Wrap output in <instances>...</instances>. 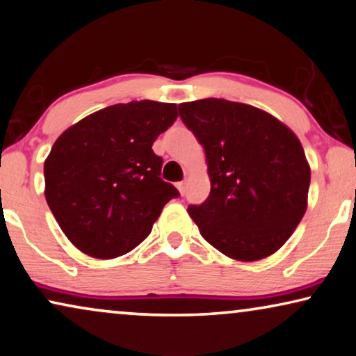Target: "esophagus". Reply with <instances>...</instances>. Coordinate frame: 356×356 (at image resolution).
<instances>
[{
    "mask_svg": "<svg viewBox=\"0 0 356 356\" xmlns=\"http://www.w3.org/2000/svg\"><path fill=\"white\" fill-rule=\"evenodd\" d=\"M176 187H177V190L180 192V195H184L185 193V188H187V180H180V182L176 184Z\"/></svg>",
    "mask_w": 356,
    "mask_h": 356,
    "instance_id": "esophagus-1",
    "label": "esophagus"
}]
</instances>
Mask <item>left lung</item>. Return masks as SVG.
<instances>
[{
	"label": "left lung",
	"instance_id": "obj_1",
	"mask_svg": "<svg viewBox=\"0 0 356 356\" xmlns=\"http://www.w3.org/2000/svg\"><path fill=\"white\" fill-rule=\"evenodd\" d=\"M207 153L211 192L188 214L208 243L258 261L287 242L308 204L312 171L297 135L245 103L204 98L179 104Z\"/></svg>",
	"mask_w": 356,
	"mask_h": 356
}]
</instances>
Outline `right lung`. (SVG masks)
<instances>
[{
	"instance_id": "right-lung-1",
	"label": "right lung",
	"mask_w": 356,
	"mask_h": 356,
	"mask_svg": "<svg viewBox=\"0 0 356 356\" xmlns=\"http://www.w3.org/2000/svg\"><path fill=\"white\" fill-rule=\"evenodd\" d=\"M177 119V104H113L83 118L44 159V197L66 237L85 254L111 259L143 242L164 204L179 197L159 177L152 145Z\"/></svg>"
}]
</instances>
